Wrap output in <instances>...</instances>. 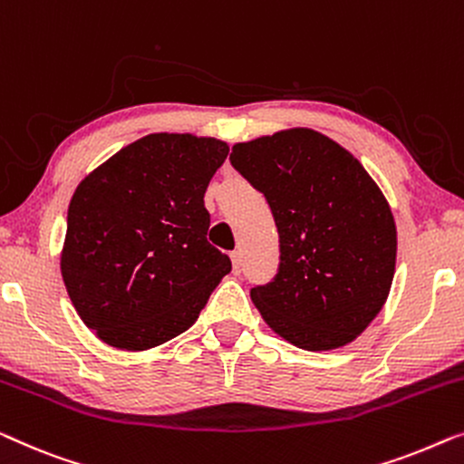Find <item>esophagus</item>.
Returning <instances> with one entry per match:
<instances>
[{
  "label": "esophagus",
  "instance_id": "obj_1",
  "mask_svg": "<svg viewBox=\"0 0 464 464\" xmlns=\"http://www.w3.org/2000/svg\"><path fill=\"white\" fill-rule=\"evenodd\" d=\"M230 259H232V266H234V272H240L243 270V253L240 251H232L230 253Z\"/></svg>",
  "mask_w": 464,
  "mask_h": 464
}]
</instances>
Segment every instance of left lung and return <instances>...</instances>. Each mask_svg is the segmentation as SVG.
Listing matches in <instances>:
<instances>
[{
  "mask_svg": "<svg viewBox=\"0 0 464 464\" xmlns=\"http://www.w3.org/2000/svg\"><path fill=\"white\" fill-rule=\"evenodd\" d=\"M230 163L278 227L276 276L251 288L264 320L310 352L353 341L395 272V221L379 186L352 152L305 127L234 144Z\"/></svg>",
  "mask_w": 464,
  "mask_h": 464,
  "instance_id": "obj_1",
  "label": "left lung"
}]
</instances>
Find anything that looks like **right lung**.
<instances>
[{"instance_id": "1", "label": "right lung", "mask_w": 464, "mask_h": 464, "mask_svg": "<svg viewBox=\"0 0 464 464\" xmlns=\"http://www.w3.org/2000/svg\"><path fill=\"white\" fill-rule=\"evenodd\" d=\"M227 144L150 133L77 186L60 270L69 297L104 343L157 347L194 324L232 261L207 243L205 192Z\"/></svg>"}]
</instances>
